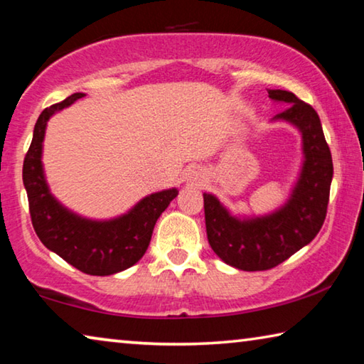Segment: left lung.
Instances as JSON below:
<instances>
[{"label":"left lung","instance_id":"1","mask_svg":"<svg viewBox=\"0 0 364 364\" xmlns=\"http://www.w3.org/2000/svg\"><path fill=\"white\" fill-rule=\"evenodd\" d=\"M269 98L290 103L274 119L300 129L305 163L290 200L264 218L240 221L216 196L203 193L206 235L224 263L242 271H267L284 263L318 235L324 224L333 174L329 145L318 112L287 90H269Z\"/></svg>","mask_w":364,"mask_h":364}]
</instances>
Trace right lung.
Wrapping results in <instances>:
<instances>
[{
  "instance_id": "obj_1",
  "label": "right lung",
  "mask_w": 364,
  "mask_h": 364,
  "mask_svg": "<svg viewBox=\"0 0 364 364\" xmlns=\"http://www.w3.org/2000/svg\"><path fill=\"white\" fill-rule=\"evenodd\" d=\"M82 97L85 95L74 93L61 103L41 111L35 124L32 143L23 158L22 181L27 190L32 225L41 243L82 272L111 276L134 266L145 255L154 224L178 192L171 188L153 193L124 216L103 223L79 218L59 205L46 186L41 166V143L48 119Z\"/></svg>"
}]
</instances>
